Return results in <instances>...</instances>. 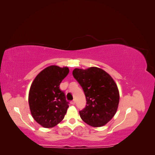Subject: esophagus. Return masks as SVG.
I'll return each instance as SVG.
<instances>
[{
  "label": "esophagus",
  "instance_id": "esophagus-1",
  "mask_svg": "<svg viewBox=\"0 0 155 155\" xmlns=\"http://www.w3.org/2000/svg\"><path fill=\"white\" fill-rule=\"evenodd\" d=\"M70 104H71L72 105H75V104H76V101H75V100H74L73 101L70 102Z\"/></svg>",
  "mask_w": 155,
  "mask_h": 155
}]
</instances>
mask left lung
Here are the masks:
<instances>
[{
  "label": "left lung",
  "instance_id": "8db88e82",
  "mask_svg": "<svg viewBox=\"0 0 155 155\" xmlns=\"http://www.w3.org/2000/svg\"><path fill=\"white\" fill-rule=\"evenodd\" d=\"M72 75L86 97V107L79 111L81 118L94 127L104 126L114 116L120 101L119 90L113 78L95 67L75 68Z\"/></svg>",
  "mask_w": 155,
  "mask_h": 155
}]
</instances>
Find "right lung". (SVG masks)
I'll return each mask as SVG.
<instances>
[{
  "label": "right lung",
  "mask_w": 155,
  "mask_h": 155,
  "mask_svg": "<svg viewBox=\"0 0 155 155\" xmlns=\"http://www.w3.org/2000/svg\"><path fill=\"white\" fill-rule=\"evenodd\" d=\"M69 73L67 67L51 65L41 71L33 81L28 94L31 114L45 128H52L67 113L68 102L59 85Z\"/></svg>",
  "instance_id": "right-lung-1"
}]
</instances>
